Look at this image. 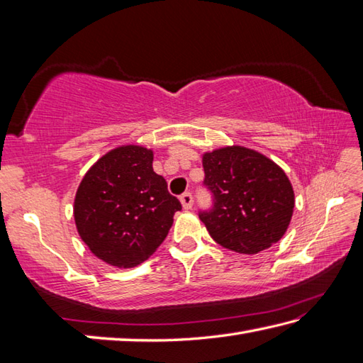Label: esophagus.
I'll list each match as a JSON object with an SVG mask.
<instances>
[{"label":"esophagus","mask_w":363,"mask_h":363,"mask_svg":"<svg viewBox=\"0 0 363 363\" xmlns=\"http://www.w3.org/2000/svg\"><path fill=\"white\" fill-rule=\"evenodd\" d=\"M181 203L184 209H191V206H194V195L190 194V191H186V194L181 195Z\"/></svg>","instance_id":"34e87169"}]
</instances>
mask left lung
<instances>
[{"label": "left lung", "mask_w": 363, "mask_h": 363, "mask_svg": "<svg viewBox=\"0 0 363 363\" xmlns=\"http://www.w3.org/2000/svg\"><path fill=\"white\" fill-rule=\"evenodd\" d=\"M212 206L199 218L218 245L257 254L279 242L287 230L295 195L282 168L243 146H228L203 157Z\"/></svg>", "instance_id": "obj_1"}]
</instances>
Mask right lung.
Returning a JSON list of instances; mask_svg holds the SVG:
<instances>
[{
	"label": "right lung",
	"instance_id": "obj_1",
	"mask_svg": "<svg viewBox=\"0 0 363 363\" xmlns=\"http://www.w3.org/2000/svg\"><path fill=\"white\" fill-rule=\"evenodd\" d=\"M179 199L152 169V151L128 145L99 159L84 176L74 198L81 238L98 259L135 267L165 240Z\"/></svg>",
	"mask_w": 363,
	"mask_h": 363
}]
</instances>
